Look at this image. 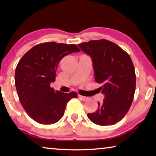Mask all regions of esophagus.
<instances>
[{
	"mask_svg": "<svg viewBox=\"0 0 156 156\" xmlns=\"http://www.w3.org/2000/svg\"><path fill=\"white\" fill-rule=\"evenodd\" d=\"M78 96L80 98L83 100V101H87V100H88L89 99V97H85V96H81V95H78Z\"/></svg>",
	"mask_w": 156,
	"mask_h": 156,
	"instance_id": "34e87169",
	"label": "esophagus"
}]
</instances>
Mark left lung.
<instances>
[{"label": "left lung", "instance_id": "obj_1", "mask_svg": "<svg viewBox=\"0 0 156 156\" xmlns=\"http://www.w3.org/2000/svg\"><path fill=\"white\" fill-rule=\"evenodd\" d=\"M93 62L95 80L105 95L96 112L88 113L91 122L101 126L113 125L125 117L136 90L135 69L129 55L109 41H90L78 44Z\"/></svg>", "mask_w": 156, "mask_h": 156}]
</instances>
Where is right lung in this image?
Masks as SVG:
<instances>
[{
  "mask_svg": "<svg viewBox=\"0 0 156 156\" xmlns=\"http://www.w3.org/2000/svg\"><path fill=\"white\" fill-rule=\"evenodd\" d=\"M80 50L74 44L49 42L36 44L18 62L15 85L25 112L42 125L57 122L64 115L67 102L77 98L74 91H55L50 83L56 80L58 63L63 57Z\"/></svg>",
  "mask_w": 156,
  "mask_h": 156,
  "instance_id": "right-lung-1",
  "label": "right lung"
}]
</instances>
